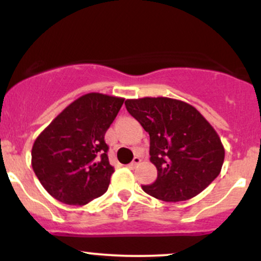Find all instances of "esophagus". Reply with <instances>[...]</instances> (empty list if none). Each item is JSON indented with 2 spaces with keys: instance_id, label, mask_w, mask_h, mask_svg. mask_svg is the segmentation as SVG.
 <instances>
[{
  "instance_id": "obj_1",
  "label": "esophagus",
  "mask_w": 261,
  "mask_h": 261,
  "mask_svg": "<svg viewBox=\"0 0 261 261\" xmlns=\"http://www.w3.org/2000/svg\"><path fill=\"white\" fill-rule=\"evenodd\" d=\"M140 163H141V158L140 157H134L133 162L130 163V167H131V168H134V167H136L137 164H140Z\"/></svg>"
}]
</instances>
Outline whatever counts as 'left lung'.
Wrapping results in <instances>:
<instances>
[{
  "label": "left lung",
  "mask_w": 261,
  "mask_h": 261,
  "mask_svg": "<svg viewBox=\"0 0 261 261\" xmlns=\"http://www.w3.org/2000/svg\"><path fill=\"white\" fill-rule=\"evenodd\" d=\"M127 112L149 135V161L157 179L143 191L162 201H185L220 174L224 148L215 128L190 104L172 98L125 101Z\"/></svg>",
  "instance_id": "1"
}]
</instances>
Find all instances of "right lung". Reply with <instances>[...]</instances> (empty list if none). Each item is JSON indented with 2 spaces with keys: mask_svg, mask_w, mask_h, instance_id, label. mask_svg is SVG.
Returning a JSON list of instances; mask_svg holds the SVG:
<instances>
[{
  "mask_svg": "<svg viewBox=\"0 0 261 261\" xmlns=\"http://www.w3.org/2000/svg\"><path fill=\"white\" fill-rule=\"evenodd\" d=\"M124 98L88 93L66 107L35 140L32 167L59 201L82 206L108 190L114 168L104 141Z\"/></svg>",
  "mask_w": 261,
  "mask_h": 261,
  "instance_id": "add662e5",
  "label": "right lung"
}]
</instances>
